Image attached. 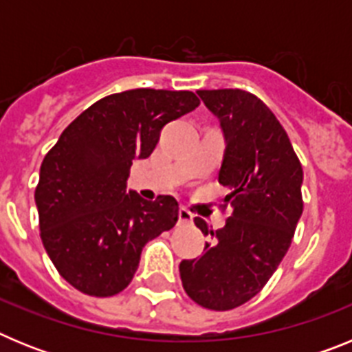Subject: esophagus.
Segmentation results:
<instances>
[{
  "mask_svg": "<svg viewBox=\"0 0 352 352\" xmlns=\"http://www.w3.org/2000/svg\"><path fill=\"white\" fill-rule=\"evenodd\" d=\"M192 220H194V214H192L190 211L186 210V208H179V211H178V222L179 223H192Z\"/></svg>",
  "mask_w": 352,
  "mask_h": 352,
  "instance_id": "obj_1",
  "label": "esophagus"
}]
</instances>
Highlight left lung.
I'll use <instances>...</instances> for the list:
<instances>
[{
    "label": "left lung",
    "mask_w": 352,
    "mask_h": 352,
    "mask_svg": "<svg viewBox=\"0 0 352 352\" xmlns=\"http://www.w3.org/2000/svg\"><path fill=\"white\" fill-rule=\"evenodd\" d=\"M226 141L219 183L231 194L226 226L201 257L179 263L186 294L204 309L231 310L254 298L278 268L303 213V169L287 133L256 95L243 89H199Z\"/></svg>",
    "instance_id": "8db88e82"
}]
</instances>
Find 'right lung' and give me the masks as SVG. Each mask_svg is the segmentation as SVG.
Wrapping results in <instances>:
<instances>
[{
  "label": "right lung",
  "mask_w": 352,
  "mask_h": 352,
  "mask_svg": "<svg viewBox=\"0 0 352 352\" xmlns=\"http://www.w3.org/2000/svg\"><path fill=\"white\" fill-rule=\"evenodd\" d=\"M199 105L192 91L129 89L95 102L63 130L40 167V236L68 284L113 296L138 272L142 247L173 229L178 201L126 192L133 160L153 153L160 130Z\"/></svg>",
  "instance_id": "add662e5"
}]
</instances>
